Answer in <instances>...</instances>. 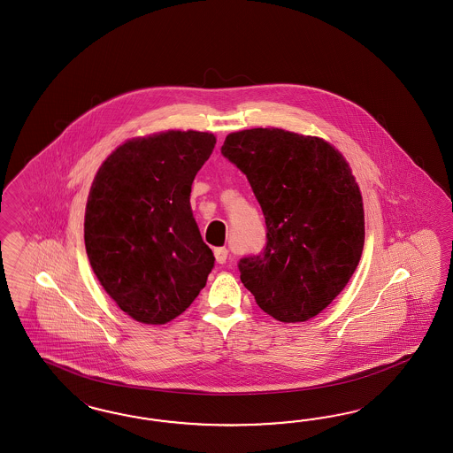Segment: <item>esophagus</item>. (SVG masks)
<instances>
[{"label":"esophagus","instance_id":"obj_1","mask_svg":"<svg viewBox=\"0 0 453 453\" xmlns=\"http://www.w3.org/2000/svg\"><path fill=\"white\" fill-rule=\"evenodd\" d=\"M227 256H229V250L226 247L214 249V257H216L218 264H224V262L227 261Z\"/></svg>","mask_w":453,"mask_h":453}]
</instances>
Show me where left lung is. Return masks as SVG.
Segmentation results:
<instances>
[{
    "label": "left lung",
    "mask_w": 453,
    "mask_h": 453,
    "mask_svg": "<svg viewBox=\"0 0 453 453\" xmlns=\"http://www.w3.org/2000/svg\"><path fill=\"white\" fill-rule=\"evenodd\" d=\"M220 154L246 174L265 219L261 254L242 257L241 280L280 322L322 312L354 274L364 249V207L342 154L319 137L246 129Z\"/></svg>",
    "instance_id": "8db88e82"
}]
</instances>
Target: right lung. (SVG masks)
Instances as JSON below:
<instances>
[{
  "label": "right lung",
  "mask_w": 453,
  "mask_h": 453,
  "mask_svg": "<svg viewBox=\"0 0 453 453\" xmlns=\"http://www.w3.org/2000/svg\"><path fill=\"white\" fill-rule=\"evenodd\" d=\"M216 137L167 131L124 142L97 171L84 244L101 286L127 316L165 324L206 286L212 250L192 216L191 186Z\"/></svg>",
  "instance_id": "add662e5"
}]
</instances>
